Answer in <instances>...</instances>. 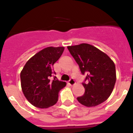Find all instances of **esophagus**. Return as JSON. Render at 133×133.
<instances>
[{"instance_id":"obj_1","label":"esophagus","mask_w":133,"mask_h":133,"mask_svg":"<svg viewBox=\"0 0 133 133\" xmlns=\"http://www.w3.org/2000/svg\"><path fill=\"white\" fill-rule=\"evenodd\" d=\"M69 84H70V86H73L76 84V83H75V80H74L73 78H70V81H69Z\"/></svg>"}]
</instances>
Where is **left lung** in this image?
Here are the masks:
<instances>
[{
  "label": "left lung",
  "instance_id": "8db88e82",
  "mask_svg": "<svg viewBox=\"0 0 133 133\" xmlns=\"http://www.w3.org/2000/svg\"><path fill=\"white\" fill-rule=\"evenodd\" d=\"M67 49L78 64L83 75L87 74L83 85L85 92L77 98L81 104L87 107L97 106L111 95L117 76L112 59L91 44L82 43L68 46Z\"/></svg>",
  "mask_w": 133,
  "mask_h": 133
}]
</instances>
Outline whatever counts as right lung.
Returning <instances> with one entry per match:
<instances>
[{
    "label": "right lung",
    "instance_id": "1",
    "mask_svg": "<svg viewBox=\"0 0 133 133\" xmlns=\"http://www.w3.org/2000/svg\"><path fill=\"white\" fill-rule=\"evenodd\" d=\"M64 50V46H49L35 54L27 61L21 72V88L28 101L36 107L46 109L58 101V92L65 82L49 78L55 73L53 64Z\"/></svg>",
    "mask_w": 133,
    "mask_h": 133
}]
</instances>
